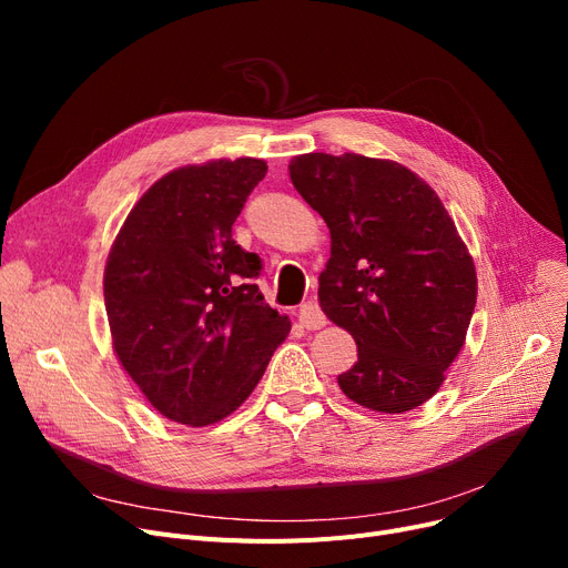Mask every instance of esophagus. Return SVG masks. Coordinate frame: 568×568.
<instances>
[{"mask_svg": "<svg viewBox=\"0 0 568 568\" xmlns=\"http://www.w3.org/2000/svg\"><path fill=\"white\" fill-rule=\"evenodd\" d=\"M300 322H302V326H306V329H322V326L326 324V315L322 313L317 302H306L300 308Z\"/></svg>", "mask_w": 568, "mask_h": 568, "instance_id": "1", "label": "esophagus"}]
</instances>
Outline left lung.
Masks as SVG:
<instances>
[{
    "instance_id": "obj_1",
    "label": "left lung",
    "mask_w": 568,
    "mask_h": 568,
    "mask_svg": "<svg viewBox=\"0 0 568 568\" xmlns=\"http://www.w3.org/2000/svg\"><path fill=\"white\" fill-rule=\"evenodd\" d=\"M290 179L332 234L320 306L359 356L338 375L343 394L386 414L424 405L476 306L474 262L449 212L396 161L304 154L292 159Z\"/></svg>"
}]
</instances>
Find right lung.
Here are the masks:
<instances>
[{"instance_id": "add662e5", "label": "right lung", "mask_w": 568, "mask_h": 568, "mask_svg": "<svg viewBox=\"0 0 568 568\" xmlns=\"http://www.w3.org/2000/svg\"><path fill=\"white\" fill-rule=\"evenodd\" d=\"M260 159L186 165L131 209L108 255L103 294L114 352L163 416L209 426L242 405L290 334L253 278L262 260L232 239Z\"/></svg>"}]
</instances>
